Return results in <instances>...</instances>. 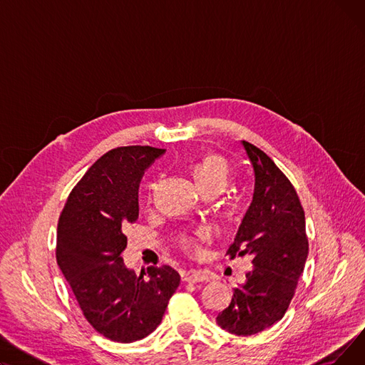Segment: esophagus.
I'll return each mask as SVG.
<instances>
[{"label":"esophagus","instance_id":"esophagus-1","mask_svg":"<svg viewBox=\"0 0 365 365\" xmlns=\"http://www.w3.org/2000/svg\"><path fill=\"white\" fill-rule=\"evenodd\" d=\"M210 279H212V274L207 272V271H190L185 281L187 282H192V284H197V282H208Z\"/></svg>","mask_w":365,"mask_h":365}]
</instances>
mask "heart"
Listing matches in <instances>:
<instances>
[{"mask_svg": "<svg viewBox=\"0 0 365 365\" xmlns=\"http://www.w3.org/2000/svg\"><path fill=\"white\" fill-rule=\"evenodd\" d=\"M192 173L201 190L210 187H225L229 178V165L222 157L208 155L194 165ZM208 229H200L195 237L183 238L182 245L186 252H198V242L208 240Z\"/></svg>", "mask_w": 365, "mask_h": 365, "instance_id": "obj_1", "label": "heart"}]
</instances>
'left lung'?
Wrapping results in <instances>:
<instances>
[{"label":"left lung","mask_w":365,"mask_h":365,"mask_svg":"<svg viewBox=\"0 0 365 365\" xmlns=\"http://www.w3.org/2000/svg\"><path fill=\"white\" fill-rule=\"evenodd\" d=\"M255 171V192L226 255L252 256L253 269L234 289L216 321L237 336L257 334L279 321L308 257L304 212L290 180L263 150L241 142Z\"/></svg>","instance_id":"left-lung-1"}]
</instances>
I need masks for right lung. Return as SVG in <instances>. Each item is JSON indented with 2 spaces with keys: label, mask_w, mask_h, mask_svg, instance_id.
Segmentation results:
<instances>
[{
  "label": "right lung",
  "mask_w": 365,
  "mask_h": 365,
  "mask_svg": "<svg viewBox=\"0 0 365 365\" xmlns=\"http://www.w3.org/2000/svg\"><path fill=\"white\" fill-rule=\"evenodd\" d=\"M164 152L150 146L106 152L72 189L57 225V264L93 329L113 341L149 336L180 284L170 266L138 277L121 257L125 226L139 217L145 170Z\"/></svg>",
  "instance_id": "1"
}]
</instances>
